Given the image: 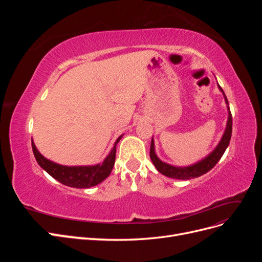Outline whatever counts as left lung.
Listing matches in <instances>:
<instances>
[{"instance_id":"left-lung-1","label":"left lung","mask_w":262,"mask_h":262,"mask_svg":"<svg viewBox=\"0 0 262 262\" xmlns=\"http://www.w3.org/2000/svg\"><path fill=\"white\" fill-rule=\"evenodd\" d=\"M219 89L222 93H223L224 98H225V102L228 105V100H227L225 94H224L223 90H222V87L220 85H219ZM227 109H228V119H227L226 129H225L223 137H222V139L220 141L219 145L215 147V149H214L211 154H209L207 157L203 158L202 161L198 162V163H195L191 166H187V167H177V166H172V165H169V164H166V163L162 162L155 154L154 141L152 139V142H150L149 157H150V160H152L156 169L165 176L173 178V179H182V180L200 177V176L204 175L205 172H208L209 170H211L214 167V166L216 165V163L221 160V157L223 156L225 149L227 148V146L229 144V141H231L233 119H232L231 110H229L228 106H227Z\"/></svg>"}]
</instances>
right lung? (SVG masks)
Segmentation results:
<instances>
[{"mask_svg": "<svg viewBox=\"0 0 262 262\" xmlns=\"http://www.w3.org/2000/svg\"><path fill=\"white\" fill-rule=\"evenodd\" d=\"M121 137L117 139L113 149L110 150V153L105 158V161L101 164L94 166L59 165L57 163L47 160L46 157L39 153L33 140H31V147H33V152L39 166L55 180H58L63 185L73 188H91L93 186L100 184L101 181H104L110 175L115 165L117 144L120 141Z\"/></svg>", "mask_w": 262, "mask_h": 262, "instance_id": "add662e5", "label": "right lung"}]
</instances>
